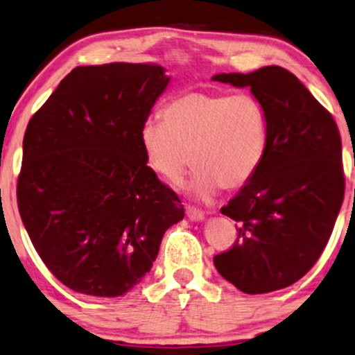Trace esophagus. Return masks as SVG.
Segmentation results:
<instances>
[{
	"label": "esophagus",
	"mask_w": 355,
	"mask_h": 355,
	"mask_svg": "<svg viewBox=\"0 0 355 355\" xmlns=\"http://www.w3.org/2000/svg\"><path fill=\"white\" fill-rule=\"evenodd\" d=\"M186 216L191 218V220H202L204 212L199 211V209L192 207V205H186Z\"/></svg>",
	"instance_id": "esophagus-1"
}]
</instances>
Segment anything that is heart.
<instances>
[{
    "instance_id": "obj_1",
    "label": "heart",
    "mask_w": 355,
    "mask_h": 355,
    "mask_svg": "<svg viewBox=\"0 0 355 355\" xmlns=\"http://www.w3.org/2000/svg\"><path fill=\"white\" fill-rule=\"evenodd\" d=\"M143 155L157 176L178 184L198 168L191 191L209 199L220 189L247 184L268 146L266 112L250 94L187 92L166 105L163 121L150 120L139 133Z\"/></svg>"
}]
</instances>
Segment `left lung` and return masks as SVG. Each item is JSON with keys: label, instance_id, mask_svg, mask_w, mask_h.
I'll return each mask as SVG.
<instances>
[{"label": "left lung", "instance_id": "8db88e82", "mask_svg": "<svg viewBox=\"0 0 355 355\" xmlns=\"http://www.w3.org/2000/svg\"><path fill=\"white\" fill-rule=\"evenodd\" d=\"M212 80L250 87L268 120L260 168L220 209L237 240L214 257L218 273L247 295L290 286L324 252L344 200L343 143L334 118L295 73L278 65Z\"/></svg>", "mask_w": 355, "mask_h": 355}]
</instances>
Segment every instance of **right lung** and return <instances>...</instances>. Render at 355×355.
Instances as JSON below:
<instances>
[{
  "label": "right lung",
  "instance_id": "obj_1",
  "mask_svg": "<svg viewBox=\"0 0 355 355\" xmlns=\"http://www.w3.org/2000/svg\"><path fill=\"white\" fill-rule=\"evenodd\" d=\"M168 84L161 65L76 67L29 120L17 209L44 265L73 291L128 293L184 217L139 141Z\"/></svg>",
  "mask_w": 355,
  "mask_h": 355
}]
</instances>
